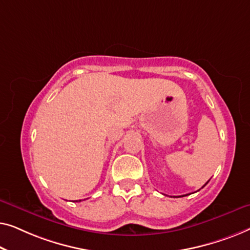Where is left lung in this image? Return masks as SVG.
<instances>
[{
  "mask_svg": "<svg viewBox=\"0 0 250 250\" xmlns=\"http://www.w3.org/2000/svg\"><path fill=\"white\" fill-rule=\"evenodd\" d=\"M207 184H208V181H207V182H206V184H205V185H204V186H203V187H202V188H204V187H205V186H206V185H207Z\"/></svg>",
  "mask_w": 250,
  "mask_h": 250,
  "instance_id": "left-lung-1",
  "label": "left lung"
}]
</instances>
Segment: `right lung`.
<instances>
[{"instance_id":"right-lung-1","label":"right lung","mask_w":250,"mask_h":250,"mask_svg":"<svg viewBox=\"0 0 250 250\" xmlns=\"http://www.w3.org/2000/svg\"><path fill=\"white\" fill-rule=\"evenodd\" d=\"M79 202H80V200H79Z\"/></svg>"}]
</instances>
